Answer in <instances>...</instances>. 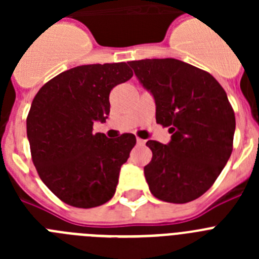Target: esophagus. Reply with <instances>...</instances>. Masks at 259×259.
Listing matches in <instances>:
<instances>
[{
  "label": "esophagus",
  "mask_w": 259,
  "mask_h": 259,
  "mask_svg": "<svg viewBox=\"0 0 259 259\" xmlns=\"http://www.w3.org/2000/svg\"><path fill=\"white\" fill-rule=\"evenodd\" d=\"M136 143H137V145H145L146 141L143 140V139H136Z\"/></svg>",
  "instance_id": "obj_1"
}]
</instances>
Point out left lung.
<instances>
[{
  "mask_svg": "<svg viewBox=\"0 0 259 259\" xmlns=\"http://www.w3.org/2000/svg\"><path fill=\"white\" fill-rule=\"evenodd\" d=\"M153 96L155 120L170 127V143L149 140L144 167L158 200L185 203L214 184L232 153L235 114L221 84L206 71L175 58L128 62Z\"/></svg>",
  "mask_w": 259,
  "mask_h": 259,
  "instance_id": "obj_1",
  "label": "left lung"
}]
</instances>
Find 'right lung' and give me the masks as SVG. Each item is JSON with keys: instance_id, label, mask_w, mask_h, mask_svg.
<instances>
[{"instance_id": "right-lung-1", "label": "right lung", "mask_w": 259, "mask_h": 259, "mask_svg": "<svg viewBox=\"0 0 259 259\" xmlns=\"http://www.w3.org/2000/svg\"><path fill=\"white\" fill-rule=\"evenodd\" d=\"M127 63L84 65L49 80L27 116L32 161L48 188L71 206L89 209L115 193L119 172L136 145L123 134H93L110 113V91L132 77Z\"/></svg>"}]
</instances>
